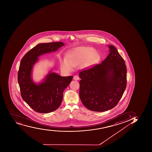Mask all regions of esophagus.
Masks as SVG:
<instances>
[{
  "label": "esophagus",
  "mask_w": 152,
  "mask_h": 152,
  "mask_svg": "<svg viewBox=\"0 0 152 152\" xmlns=\"http://www.w3.org/2000/svg\"><path fill=\"white\" fill-rule=\"evenodd\" d=\"M73 79L74 80H76V81H77V80H79L80 78H79V77L77 75H75V76H74L73 77Z\"/></svg>",
  "instance_id": "obj_1"
}]
</instances>
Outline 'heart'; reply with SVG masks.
I'll use <instances>...</instances> for the list:
<instances>
[{"label": "heart", "instance_id": "obj_1", "mask_svg": "<svg viewBox=\"0 0 152 152\" xmlns=\"http://www.w3.org/2000/svg\"><path fill=\"white\" fill-rule=\"evenodd\" d=\"M95 54V51L90 48L80 47L75 48L69 53L67 56V61L63 60L62 68L65 70L71 71L72 66H78L84 63L86 66L94 64L98 59V56Z\"/></svg>", "mask_w": 152, "mask_h": 152}]
</instances>
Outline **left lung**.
Here are the masks:
<instances>
[{"label": "left lung", "mask_w": 152, "mask_h": 152, "mask_svg": "<svg viewBox=\"0 0 152 152\" xmlns=\"http://www.w3.org/2000/svg\"><path fill=\"white\" fill-rule=\"evenodd\" d=\"M108 47L110 53L102 63L79 73L80 99L92 111L102 112L113 108L126 89L124 60L115 47L110 45Z\"/></svg>", "instance_id": "1"}]
</instances>
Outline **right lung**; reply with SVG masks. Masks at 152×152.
<instances>
[{"instance_id":"add662e5","label":"right lung","mask_w":152,"mask_h":152,"mask_svg":"<svg viewBox=\"0 0 152 152\" xmlns=\"http://www.w3.org/2000/svg\"><path fill=\"white\" fill-rule=\"evenodd\" d=\"M64 45L62 42L38 44L30 50L21 59L18 73V82L21 95L33 110L39 113H49L58 108L63 99V92L73 76L62 77L50 72L44 81L35 84L32 80V68L43 54L56 51Z\"/></svg>"}]
</instances>
